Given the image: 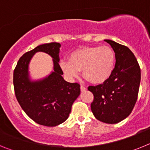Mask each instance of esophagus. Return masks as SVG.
I'll list each match as a JSON object with an SVG mask.
<instances>
[{
	"mask_svg": "<svg viewBox=\"0 0 150 150\" xmlns=\"http://www.w3.org/2000/svg\"><path fill=\"white\" fill-rule=\"evenodd\" d=\"M80 90H81V91H85V90H86V88L84 86L81 85V86H80Z\"/></svg>",
	"mask_w": 150,
	"mask_h": 150,
	"instance_id": "esophagus-1",
	"label": "esophagus"
}]
</instances>
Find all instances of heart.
I'll list each match as a JSON object with an SVG mask.
<instances>
[{
	"mask_svg": "<svg viewBox=\"0 0 150 150\" xmlns=\"http://www.w3.org/2000/svg\"><path fill=\"white\" fill-rule=\"evenodd\" d=\"M116 64L114 51L107 46H86L73 52L70 61H62L61 67L70 78L83 70L84 77L95 84L103 83L112 75Z\"/></svg>",
	"mask_w": 150,
	"mask_h": 150,
	"instance_id": "obj_1",
	"label": "heart"
}]
</instances>
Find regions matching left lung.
I'll return each instance as SVG.
<instances>
[{
    "mask_svg": "<svg viewBox=\"0 0 150 150\" xmlns=\"http://www.w3.org/2000/svg\"><path fill=\"white\" fill-rule=\"evenodd\" d=\"M112 46L116 64L112 75L103 84L90 86L94 100L91 109L97 120L108 124L122 121L132 112L138 96L140 68L127 46L105 40Z\"/></svg>",
    "mask_w": 150,
    "mask_h": 150,
    "instance_id": "left-lung-1",
    "label": "left lung"
}]
</instances>
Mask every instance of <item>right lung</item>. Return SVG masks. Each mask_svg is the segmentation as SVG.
Wrapping results in <instances>:
<instances>
[{
	"instance_id": "obj_1",
	"label": "right lung",
	"mask_w": 150,
	"mask_h": 150,
	"mask_svg": "<svg viewBox=\"0 0 150 150\" xmlns=\"http://www.w3.org/2000/svg\"><path fill=\"white\" fill-rule=\"evenodd\" d=\"M59 43L37 46L21 57L13 72V86L16 99L25 112L38 124L56 126L66 121L74 100L80 94L77 83H68L62 77L59 65ZM37 51H44L54 58V72L46 79L30 82L28 79V64Z\"/></svg>"
}]
</instances>
